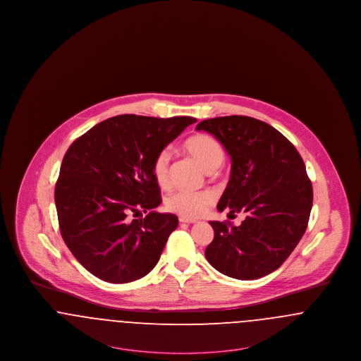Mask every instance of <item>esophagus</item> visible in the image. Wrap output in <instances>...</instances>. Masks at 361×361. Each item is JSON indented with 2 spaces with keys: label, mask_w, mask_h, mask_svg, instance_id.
I'll return each instance as SVG.
<instances>
[{
  "label": "esophagus",
  "mask_w": 361,
  "mask_h": 361,
  "mask_svg": "<svg viewBox=\"0 0 361 361\" xmlns=\"http://www.w3.org/2000/svg\"><path fill=\"white\" fill-rule=\"evenodd\" d=\"M180 222H181V224H196L197 221H196V219H192V218H184V216H180Z\"/></svg>",
  "instance_id": "esophagus-1"
}]
</instances>
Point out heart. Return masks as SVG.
I'll return each instance as SVG.
<instances>
[{"instance_id": "obj_1", "label": "heart", "mask_w": 361, "mask_h": 361, "mask_svg": "<svg viewBox=\"0 0 361 361\" xmlns=\"http://www.w3.org/2000/svg\"><path fill=\"white\" fill-rule=\"evenodd\" d=\"M183 150L196 164H199L206 172H212L219 168L224 161L222 145L207 134H195L183 143ZM152 172L155 183L162 189L171 187V153L162 150L155 155ZM215 200V195L211 190L189 192L181 190L168 197L166 208L184 218H197Z\"/></svg>"}]
</instances>
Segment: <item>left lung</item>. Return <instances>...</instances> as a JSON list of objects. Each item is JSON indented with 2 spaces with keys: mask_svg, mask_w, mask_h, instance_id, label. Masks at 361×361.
<instances>
[{
  "mask_svg": "<svg viewBox=\"0 0 361 361\" xmlns=\"http://www.w3.org/2000/svg\"><path fill=\"white\" fill-rule=\"evenodd\" d=\"M231 157V176L218 211L242 212L240 226L209 222L208 262L221 274L255 280L276 271L303 237L312 207L306 166L291 142L265 121L222 116L200 121Z\"/></svg>",
  "mask_w": 361,
  "mask_h": 361,
  "instance_id": "obj_1",
  "label": "left lung"
}]
</instances>
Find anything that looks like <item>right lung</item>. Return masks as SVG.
Segmentation results:
<instances>
[{
  "label": "right lung",
  "instance_id": "right-lung-1",
  "mask_svg": "<svg viewBox=\"0 0 361 361\" xmlns=\"http://www.w3.org/2000/svg\"><path fill=\"white\" fill-rule=\"evenodd\" d=\"M196 121L119 115L71 143L55 185V206L62 238L92 275L121 284L157 265L178 218L153 211L162 199L152 165ZM142 210L151 212L129 218Z\"/></svg>",
  "mask_w": 361,
  "mask_h": 361
}]
</instances>
